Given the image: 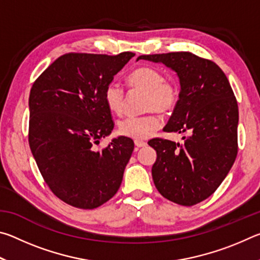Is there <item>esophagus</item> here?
Masks as SVG:
<instances>
[{
  "label": "esophagus",
  "instance_id": "obj_1",
  "mask_svg": "<svg viewBox=\"0 0 260 260\" xmlns=\"http://www.w3.org/2000/svg\"><path fill=\"white\" fill-rule=\"evenodd\" d=\"M134 143L138 148H142V147L147 146V142H144V141H140V140H135Z\"/></svg>",
  "mask_w": 260,
  "mask_h": 260
}]
</instances>
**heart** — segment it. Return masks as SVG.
I'll return each mask as SVG.
<instances>
[{"label": "heart", "instance_id": "b5f03b06", "mask_svg": "<svg viewBox=\"0 0 260 260\" xmlns=\"http://www.w3.org/2000/svg\"><path fill=\"white\" fill-rule=\"evenodd\" d=\"M129 86L147 93L146 111L162 114L173 111L179 100V86L173 79H164L160 71L151 67L134 70L128 77ZM104 101L110 111L121 114L125 109V90L119 82H110L104 90ZM161 125L160 118L155 113L147 116H129L118 122V132L126 138L135 140L148 139Z\"/></svg>", "mask_w": 260, "mask_h": 260}]
</instances>
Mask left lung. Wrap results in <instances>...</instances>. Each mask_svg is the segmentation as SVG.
<instances>
[{
    "mask_svg": "<svg viewBox=\"0 0 260 260\" xmlns=\"http://www.w3.org/2000/svg\"><path fill=\"white\" fill-rule=\"evenodd\" d=\"M139 59L162 63L177 73L179 100L164 131L189 133L183 143L149 141L157 152L153 183L169 201L195 205L217 190L235 161L239 108L234 93L217 64L191 52L142 55Z\"/></svg>",
    "mask_w": 260,
    "mask_h": 260,
    "instance_id": "left-lung-1",
    "label": "left lung"
}]
</instances>
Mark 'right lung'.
<instances>
[{
  "mask_svg": "<svg viewBox=\"0 0 260 260\" xmlns=\"http://www.w3.org/2000/svg\"><path fill=\"white\" fill-rule=\"evenodd\" d=\"M134 55H63L30 89V151L51 191L74 208H99L121 184L133 140L119 136L102 150L95 144L114 126L105 88Z\"/></svg>",
  "mask_w": 260,
  "mask_h": 260,
  "instance_id": "obj_1",
  "label": "right lung"
}]
</instances>
